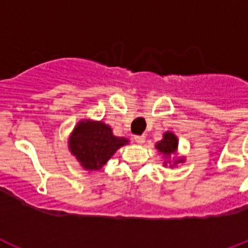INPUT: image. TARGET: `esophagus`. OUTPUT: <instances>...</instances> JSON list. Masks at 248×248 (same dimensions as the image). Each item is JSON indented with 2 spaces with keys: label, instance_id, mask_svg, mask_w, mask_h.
Returning a JSON list of instances; mask_svg holds the SVG:
<instances>
[{
  "label": "esophagus",
  "instance_id": "esophagus-1",
  "mask_svg": "<svg viewBox=\"0 0 248 248\" xmlns=\"http://www.w3.org/2000/svg\"><path fill=\"white\" fill-rule=\"evenodd\" d=\"M134 139H135V141H136L137 143H143V142H145V140H146L145 135H136Z\"/></svg>",
  "mask_w": 248,
  "mask_h": 248
}]
</instances>
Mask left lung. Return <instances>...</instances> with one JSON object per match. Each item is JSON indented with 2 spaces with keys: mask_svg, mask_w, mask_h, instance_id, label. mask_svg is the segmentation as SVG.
I'll return each mask as SVG.
<instances>
[{
  "mask_svg": "<svg viewBox=\"0 0 248 248\" xmlns=\"http://www.w3.org/2000/svg\"><path fill=\"white\" fill-rule=\"evenodd\" d=\"M155 146L156 149L159 150V153L163 154L165 157H170V155L176 153V149H178V139H176V136L172 134V132H165V134H164L163 140L159 141V142L156 143ZM183 161H184V159H175L172 164L176 165V164L183 163ZM168 163H170V161H165L164 164L166 165Z\"/></svg>",
  "mask_w": 248,
  "mask_h": 248,
  "instance_id": "1",
  "label": "left lung"
}]
</instances>
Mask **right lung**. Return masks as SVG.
Masks as SVG:
<instances>
[{
    "mask_svg": "<svg viewBox=\"0 0 248 248\" xmlns=\"http://www.w3.org/2000/svg\"><path fill=\"white\" fill-rule=\"evenodd\" d=\"M69 150L85 170H99L127 139L114 136L112 128L102 121L78 122L69 137Z\"/></svg>",
    "mask_w": 248,
    "mask_h": 248,
    "instance_id": "right-lung-1",
    "label": "right lung"
}]
</instances>
